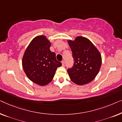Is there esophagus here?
<instances>
[{
  "label": "esophagus",
  "mask_w": 122,
  "mask_h": 122,
  "mask_svg": "<svg viewBox=\"0 0 122 122\" xmlns=\"http://www.w3.org/2000/svg\"><path fill=\"white\" fill-rule=\"evenodd\" d=\"M61 63H62V66H65V61H62Z\"/></svg>",
  "instance_id": "obj_1"
}]
</instances>
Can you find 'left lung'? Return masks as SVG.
<instances>
[{"mask_svg":"<svg viewBox=\"0 0 122 122\" xmlns=\"http://www.w3.org/2000/svg\"><path fill=\"white\" fill-rule=\"evenodd\" d=\"M74 64L68 68L71 80L78 85L90 83L97 76L102 64L101 55L96 46L86 37L77 36L75 40H68Z\"/></svg>","mask_w":122,"mask_h":122,"instance_id":"left-lung-1","label":"left lung"}]
</instances>
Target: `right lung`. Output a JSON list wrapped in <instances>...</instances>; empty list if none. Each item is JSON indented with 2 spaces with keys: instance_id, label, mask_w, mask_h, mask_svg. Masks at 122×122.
<instances>
[{
  "instance_id": "add662e5",
  "label": "right lung",
  "mask_w": 122,
  "mask_h": 122,
  "mask_svg": "<svg viewBox=\"0 0 122 122\" xmlns=\"http://www.w3.org/2000/svg\"><path fill=\"white\" fill-rule=\"evenodd\" d=\"M51 42L44 35L32 39L27 46L22 66L29 80L40 86L47 85L54 78L58 67L62 63L56 59V54L50 50Z\"/></svg>"
}]
</instances>
